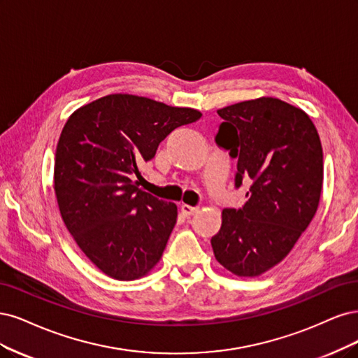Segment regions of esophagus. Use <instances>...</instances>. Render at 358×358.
<instances>
[{"instance_id":"esophagus-1","label":"esophagus","mask_w":358,"mask_h":358,"mask_svg":"<svg viewBox=\"0 0 358 358\" xmlns=\"http://www.w3.org/2000/svg\"><path fill=\"white\" fill-rule=\"evenodd\" d=\"M180 211H181V214H182L184 217H190V215H193L196 211H198V208H196V206H190V205L182 203V205L180 206Z\"/></svg>"}]
</instances>
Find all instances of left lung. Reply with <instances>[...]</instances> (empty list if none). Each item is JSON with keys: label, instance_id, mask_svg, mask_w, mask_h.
I'll use <instances>...</instances> for the list:
<instances>
[{"label": "left lung", "instance_id": "1", "mask_svg": "<svg viewBox=\"0 0 358 358\" xmlns=\"http://www.w3.org/2000/svg\"><path fill=\"white\" fill-rule=\"evenodd\" d=\"M217 144L236 159L235 186L250 181L241 208L222 211L211 238L215 260L241 278L282 262L317 213L324 178L322 147L308 114L271 96L217 110Z\"/></svg>", "mask_w": 358, "mask_h": 358}]
</instances>
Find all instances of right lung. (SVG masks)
<instances>
[{
	"instance_id": "add662e5",
	"label": "right lung",
	"mask_w": 358,
	"mask_h": 358,
	"mask_svg": "<svg viewBox=\"0 0 358 358\" xmlns=\"http://www.w3.org/2000/svg\"><path fill=\"white\" fill-rule=\"evenodd\" d=\"M194 108L111 94L77 108L56 147L53 189L68 232L95 266L119 281L140 280L162 259L177 205L138 189L141 164Z\"/></svg>"
}]
</instances>
